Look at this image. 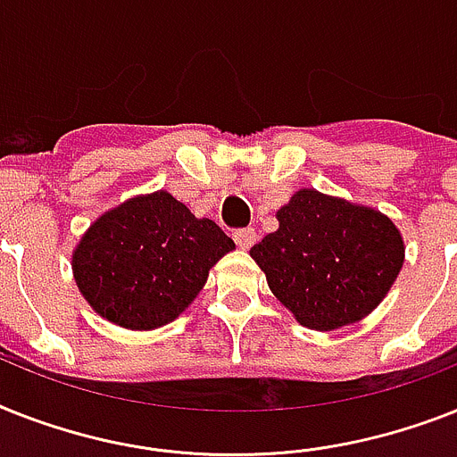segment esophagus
I'll return each mask as SVG.
<instances>
[{
  "label": "esophagus",
  "mask_w": 457,
  "mask_h": 457,
  "mask_svg": "<svg viewBox=\"0 0 457 457\" xmlns=\"http://www.w3.org/2000/svg\"><path fill=\"white\" fill-rule=\"evenodd\" d=\"M255 239H258V235H255L253 228H241L235 232V241L239 248H251L255 244Z\"/></svg>",
  "instance_id": "obj_1"
}]
</instances>
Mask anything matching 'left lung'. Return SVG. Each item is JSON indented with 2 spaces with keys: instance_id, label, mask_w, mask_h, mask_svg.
<instances>
[{
  "instance_id": "8db88e82",
  "label": "left lung",
  "mask_w": 457,
  "mask_h": 457,
  "mask_svg": "<svg viewBox=\"0 0 457 457\" xmlns=\"http://www.w3.org/2000/svg\"><path fill=\"white\" fill-rule=\"evenodd\" d=\"M279 229L251 248L267 284L300 324L333 331L373 312L403 265L395 222L317 190H300L277 213Z\"/></svg>"
}]
</instances>
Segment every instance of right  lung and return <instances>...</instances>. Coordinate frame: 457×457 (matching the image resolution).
<instances>
[{
    "label": "right lung",
    "instance_id": "obj_1",
    "mask_svg": "<svg viewBox=\"0 0 457 457\" xmlns=\"http://www.w3.org/2000/svg\"><path fill=\"white\" fill-rule=\"evenodd\" d=\"M232 248L216 222L195 218L162 190L100 216L74 251L72 270L100 317L147 331L183 312Z\"/></svg>",
    "mask_w": 457,
    "mask_h": 457
}]
</instances>
